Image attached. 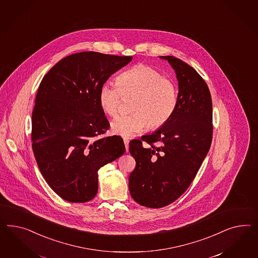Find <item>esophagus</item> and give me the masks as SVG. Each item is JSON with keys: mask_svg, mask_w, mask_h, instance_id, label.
Segmentation results:
<instances>
[{"mask_svg": "<svg viewBox=\"0 0 258 258\" xmlns=\"http://www.w3.org/2000/svg\"><path fill=\"white\" fill-rule=\"evenodd\" d=\"M124 144H125V150L127 151V150H128V144H130V141L127 139H124Z\"/></svg>", "mask_w": 258, "mask_h": 258, "instance_id": "1", "label": "esophagus"}]
</instances>
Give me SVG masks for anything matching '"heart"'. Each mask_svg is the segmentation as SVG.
Masks as SVG:
<instances>
[{"mask_svg": "<svg viewBox=\"0 0 258 258\" xmlns=\"http://www.w3.org/2000/svg\"><path fill=\"white\" fill-rule=\"evenodd\" d=\"M177 87L152 67L140 63L116 78V86L105 84L98 90L100 108L110 116L118 113L123 98H133L130 115L113 119L112 133L131 138L150 127L164 125L177 107Z\"/></svg>", "mask_w": 258, "mask_h": 258, "instance_id": "b5f03b06", "label": "heart"}]
</instances>
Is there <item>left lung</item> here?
<instances>
[{
  "label": "left lung",
  "instance_id": "8db88e82",
  "mask_svg": "<svg viewBox=\"0 0 258 258\" xmlns=\"http://www.w3.org/2000/svg\"><path fill=\"white\" fill-rule=\"evenodd\" d=\"M160 58L167 60L176 74L177 107L158 131L130 143L136 161L128 178L130 192L134 201L151 209L168 206L186 191L209 152L213 133L208 84L180 59Z\"/></svg>",
  "mask_w": 258,
  "mask_h": 258
}]
</instances>
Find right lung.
<instances>
[{
	"mask_svg": "<svg viewBox=\"0 0 258 258\" xmlns=\"http://www.w3.org/2000/svg\"><path fill=\"white\" fill-rule=\"evenodd\" d=\"M132 59L79 52L64 57L42 79L32 114V147L43 177L66 201L92 200L98 170L125 153L120 136L98 138L110 124L98 94Z\"/></svg>",
	"mask_w": 258,
	"mask_h": 258,
	"instance_id": "obj_1",
	"label": "right lung"
}]
</instances>
